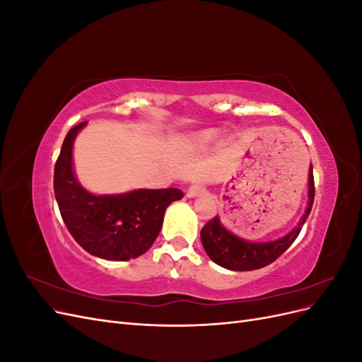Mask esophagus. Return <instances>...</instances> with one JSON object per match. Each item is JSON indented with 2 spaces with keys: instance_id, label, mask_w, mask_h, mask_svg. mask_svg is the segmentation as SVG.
Listing matches in <instances>:
<instances>
[{
  "instance_id": "34e87169",
  "label": "esophagus",
  "mask_w": 362,
  "mask_h": 362,
  "mask_svg": "<svg viewBox=\"0 0 362 362\" xmlns=\"http://www.w3.org/2000/svg\"><path fill=\"white\" fill-rule=\"evenodd\" d=\"M205 192V187L202 184L196 182L193 185H190L189 190H187V198H198V196H201L202 193Z\"/></svg>"
}]
</instances>
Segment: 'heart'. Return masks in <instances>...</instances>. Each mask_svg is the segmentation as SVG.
Listing matches in <instances>:
<instances>
[{
	"mask_svg": "<svg viewBox=\"0 0 362 362\" xmlns=\"http://www.w3.org/2000/svg\"><path fill=\"white\" fill-rule=\"evenodd\" d=\"M214 133L213 131H201V133H196L190 136V144L196 148H204L213 140Z\"/></svg>",
	"mask_w": 362,
	"mask_h": 362,
	"instance_id": "1",
	"label": "heart"
}]
</instances>
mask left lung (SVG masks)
I'll return each instance as SVG.
<instances>
[{
	"mask_svg": "<svg viewBox=\"0 0 362 362\" xmlns=\"http://www.w3.org/2000/svg\"><path fill=\"white\" fill-rule=\"evenodd\" d=\"M313 202L314 177L311 164L308 172V202H306V210L300 217L298 226H294L287 235L273 240V242H247V240L240 238L229 231V229H226L222 225L221 218L216 216L202 228V246L211 261L228 270L246 272L266 267L278 257H281L293 245L294 240L298 238L303 223L311 213Z\"/></svg>",
	"mask_w": 362,
	"mask_h": 362,
	"instance_id": "8db88e82",
	"label": "left lung"
}]
</instances>
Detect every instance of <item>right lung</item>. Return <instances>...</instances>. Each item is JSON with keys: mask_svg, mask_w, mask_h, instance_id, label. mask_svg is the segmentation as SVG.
I'll list each match as a JSON object with an SVG mask.
<instances>
[{"mask_svg": "<svg viewBox=\"0 0 362 362\" xmlns=\"http://www.w3.org/2000/svg\"><path fill=\"white\" fill-rule=\"evenodd\" d=\"M81 122L64 137L54 168V194L68 231L89 254L110 261L137 258L156 242L166 208L182 198L178 189H137L93 194L75 178L72 149Z\"/></svg>", "mask_w": 362, "mask_h": 362, "instance_id": "add662e5", "label": "right lung"}]
</instances>
